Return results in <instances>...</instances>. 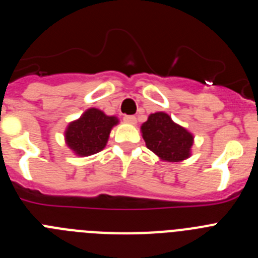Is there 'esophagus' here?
Wrapping results in <instances>:
<instances>
[{
  "label": "esophagus",
  "mask_w": 258,
  "mask_h": 258,
  "mask_svg": "<svg viewBox=\"0 0 258 258\" xmlns=\"http://www.w3.org/2000/svg\"><path fill=\"white\" fill-rule=\"evenodd\" d=\"M124 121L126 122V124L136 125L137 124V118H136V116H124Z\"/></svg>",
  "instance_id": "1"
}]
</instances>
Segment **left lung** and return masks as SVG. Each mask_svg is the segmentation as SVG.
Returning a JSON list of instances; mask_svg holds the SVG:
<instances>
[{"mask_svg": "<svg viewBox=\"0 0 258 258\" xmlns=\"http://www.w3.org/2000/svg\"><path fill=\"white\" fill-rule=\"evenodd\" d=\"M141 133L146 147L160 160L179 163L191 156L194 134L173 121L172 117L163 111L151 113L147 121L141 125Z\"/></svg>", "mask_w": 258, "mask_h": 258, "instance_id": "left-lung-1", "label": "left lung"}]
</instances>
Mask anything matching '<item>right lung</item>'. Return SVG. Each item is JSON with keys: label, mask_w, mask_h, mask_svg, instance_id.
I'll list each match as a JSON object with an SVG mask.
<instances>
[{"label": "right lung", "mask_w": 258, "mask_h": 258, "mask_svg": "<svg viewBox=\"0 0 258 258\" xmlns=\"http://www.w3.org/2000/svg\"><path fill=\"white\" fill-rule=\"evenodd\" d=\"M118 124L116 116H108L101 109L88 108L77 120L71 121L64 131L68 149L81 157L102 151L108 142L112 127Z\"/></svg>", "instance_id": "obj_1"}]
</instances>
